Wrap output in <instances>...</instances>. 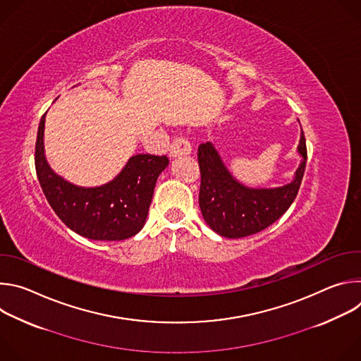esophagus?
<instances>
[{"label":"esophagus","mask_w":361,"mask_h":361,"mask_svg":"<svg viewBox=\"0 0 361 361\" xmlns=\"http://www.w3.org/2000/svg\"><path fill=\"white\" fill-rule=\"evenodd\" d=\"M191 152V144L187 138L183 137H174L170 145V156L171 157H180V156H188Z\"/></svg>","instance_id":"obj_1"}]
</instances>
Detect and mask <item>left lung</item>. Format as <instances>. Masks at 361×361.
Listing matches in <instances>:
<instances>
[{
	"mask_svg": "<svg viewBox=\"0 0 361 361\" xmlns=\"http://www.w3.org/2000/svg\"><path fill=\"white\" fill-rule=\"evenodd\" d=\"M201 183L198 202L204 220L227 238L260 233L277 221L295 200L307 163L305 137L301 131L298 152L302 161L295 178L279 188H247L237 183L224 167L210 142L200 144L197 151Z\"/></svg>",
	"mask_w": 361,
	"mask_h": 361,
	"instance_id": "8db88e82",
	"label": "left lung"
}]
</instances>
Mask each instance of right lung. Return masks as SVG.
Masks as SVG:
<instances>
[{"mask_svg":"<svg viewBox=\"0 0 361 361\" xmlns=\"http://www.w3.org/2000/svg\"><path fill=\"white\" fill-rule=\"evenodd\" d=\"M44 123L41 117L35 141V171L51 209L77 234L91 240H126L144 226L154 187L169 166L167 156L138 154L109 184L82 188L57 176L44 157Z\"/></svg>","mask_w":361,"mask_h":361,"instance_id":"1","label":"right lung"}]
</instances>
